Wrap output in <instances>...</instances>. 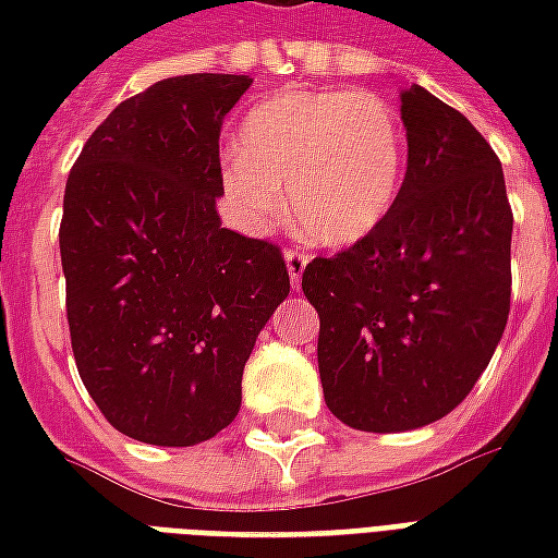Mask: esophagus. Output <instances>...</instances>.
<instances>
[{
    "instance_id": "esophagus-1",
    "label": "esophagus",
    "mask_w": 558,
    "mask_h": 558,
    "mask_svg": "<svg viewBox=\"0 0 558 558\" xmlns=\"http://www.w3.org/2000/svg\"><path fill=\"white\" fill-rule=\"evenodd\" d=\"M283 259H287V268H290L292 287H299V283H302L304 268L311 263V254L302 251V247H287V251H283Z\"/></svg>"
}]
</instances>
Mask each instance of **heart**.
Wrapping results in <instances>:
<instances>
[{
	"label": "heart",
	"instance_id": "b5f03b06",
	"mask_svg": "<svg viewBox=\"0 0 558 558\" xmlns=\"http://www.w3.org/2000/svg\"><path fill=\"white\" fill-rule=\"evenodd\" d=\"M220 179L254 223L283 211L316 244H350L395 208L407 134L395 104L367 89H290L244 116Z\"/></svg>",
	"mask_w": 558,
	"mask_h": 558
}]
</instances>
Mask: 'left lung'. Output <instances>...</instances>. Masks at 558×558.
<instances>
[{
    "instance_id": "obj_1",
    "label": "left lung",
    "mask_w": 558,
    "mask_h": 558,
    "mask_svg": "<svg viewBox=\"0 0 558 558\" xmlns=\"http://www.w3.org/2000/svg\"><path fill=\"white\" fill-rule=\"evenodd\" d=\"M400 113L410 163L395 208L302 275L326 407L367 433L415 430L463 403L511 311L514 215L496 151L421 86L400 92Z\"/></svg>"
}]
</instances>
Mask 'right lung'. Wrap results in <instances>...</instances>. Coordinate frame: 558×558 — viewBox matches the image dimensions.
<instances>
[{
	"instance_id": "right-lung-1",
	"label": "right lung",
	"mask_w": 558,
	"mask_h": 558,
	"mask_svg": "<svg viewBox=\"0 0 558 558\" xmlns=\"http://www.w3.org/2000/svg\"><path fill=\"white\" fill-rule=\"evenodd\" d=\"M254 80H158L92 131L59 223L80 379L116 430L184 448L239 415L256 335L290 295L278 244L220 227V128Z\"/></svg>"
}]
</instances>
